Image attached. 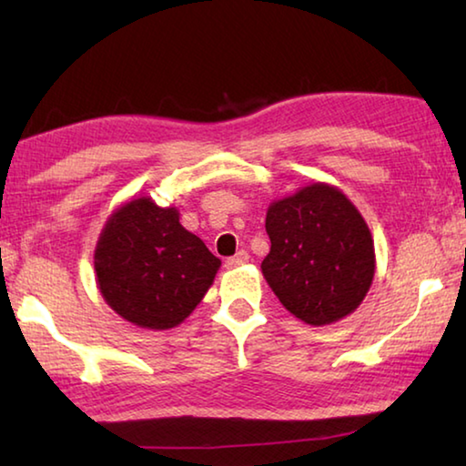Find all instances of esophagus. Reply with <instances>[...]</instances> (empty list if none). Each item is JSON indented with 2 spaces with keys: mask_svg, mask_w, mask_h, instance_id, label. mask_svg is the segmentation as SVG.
Wrapping results in <instances>:
<instances>
[{
  "mask_svg": "<svg viewBox=\"0 0 466 466\" xmlns=\"http://www.w3.org/2000/svg\"><path fill=\"white\" fill-rule=\"evenodd\" d=\"M249 260V256H248V251H238V254H235L233 258H227V260H225V266H227V268L228 270H231V268H239V266H243V264H246Z\"/></svg>",
  "mask_w": 466,
  "mask_h": 466,
  "instance_id": "1",
  "label": "esophagus"
}]
</instances>
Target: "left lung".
Masks as SVG:
<instances>
[{"label": "left lung", "mask_w": 466, "mask_h": 466, "mask_svg": "<svg viewBox=\"0 0 466 466\" xmlns=\"http://www.w3.org/2000/svg\"><path fill=\"white\" fill-rule=\"evenodd\" d=\"M270 254L266 283L287 311L309 326H330L363 303L376 274L368 223L347 194L314 181L266 210Z\"/></svg>", "instance_id": "1"}]
</instances>
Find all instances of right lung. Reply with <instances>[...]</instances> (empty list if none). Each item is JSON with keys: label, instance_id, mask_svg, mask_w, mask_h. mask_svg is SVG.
<instances>
[{"label": "right lung", "instance_id": "obj_1", "mask_svg": "<svg viewBox=\"0 0 466 466\" xmlns=\"http://www.w3.org/2000/svg\"><path fill=\"white\" fill-rule=\"evenodd\" d=\"M220 260L179 223L177 206L150 196L121 204L95 248V277L105 303L147 330L179 326L215 283Z\"/></svg>", "mask_w": 466, "mask_h": 466}]
</instances>
